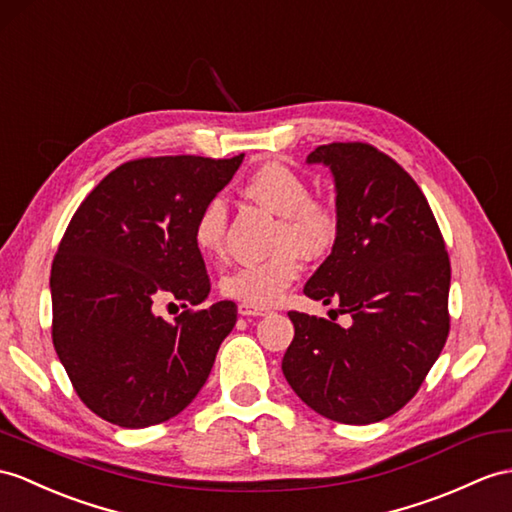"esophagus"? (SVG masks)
Wrapping results in <instances>:
<instances>
[{"label":"esophagus","instance_id":"1","mask_svg":"<svg viewBox=\"0 0 512 512\" xmlns=\"http://www.w3.org/2000/svg\"><path fill=\"white\" fill-rule=\"evenodd\" d=\"M267 313H269L267 308H256V306H249V304H239V315H243V317H263Z\"/></svg>","mask_w":512,"mask_h":512}]
</instances>
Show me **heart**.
Instances as JSON below:
<instances>
[{"mask_svg":"<svg viewBox=\"0 0 512 512\" xmlns=\"http://www.w3.org/2000/svg\"><path fill=\"white\" fill-rule=\"evenodd\" d=\"M245 193L280 215L276 234L278 252L260 263H247L221 278V293L241 304L267 308L302 273V254L321 258L339 241L341 217L323 199L310 197L308 180L280 160L263 162L245 182ZM228 210L221 197H213L199 210L193 223V243L206 260H219L226 252Z\"/></svg>","mask_w":512,"mask_h":512,"instance_id":"1","label":"heart"}]
</instances>
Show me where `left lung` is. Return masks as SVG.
Returning a JSON list of instances; mask_svg holds the SVG:
<instances>
[{
	"mask_svg": "<svg viewBox=\"0 0 512 512\" xmlns=\"http://www.w3.org/2000/svg\"><path fill=\"white\" fill-rule=\"evenodd\" d=\"M308 162L332 171L341 232L304 293L339 304L352 326L291 310L282 371L315 413L365 426L413 400L439 358L450 334V256L426 195L378 147L328 143Z\"/></svg>",
	"mask_w": 512,
	"mask_h": 512,
	"instance_id": "1",
	"label": "left lung"
}]
</instances>
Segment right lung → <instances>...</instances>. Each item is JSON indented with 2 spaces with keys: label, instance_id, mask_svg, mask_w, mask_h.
Here are the masks:
<instances>
[{
  "label": "right lung",
  "instance_id": "1",
  "mask_svg": "<svg viewBox=\"0 0 512 512\" xmlns=\"http://www.w3.org/2000/svg\"><path fill=\"white\" fill-rule=\"evenodd\" d=\"M234 158L156 156L119 165L78 206L52 263V341L86 408L147 428L189 406L208 380L236 304L210 293L193 243L199 210L226 186ZM162 298L187 308L173 324Z\"/></svg>",
  "mask_w": 512,
  "mask_h": 512
}]
</instances>
